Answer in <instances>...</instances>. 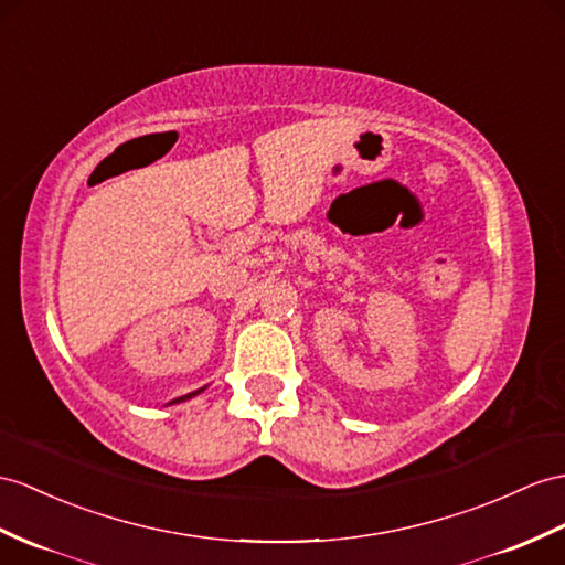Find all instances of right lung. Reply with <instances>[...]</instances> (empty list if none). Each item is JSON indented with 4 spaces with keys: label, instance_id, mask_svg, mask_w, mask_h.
I'll return each mask as SVG.
<instances>
[{
    "label": "right lung",
    "instance_id": "1",
    "mask_svg": "<svg viewBox=\"0 0 565 565\" xmlns=\"http://www.w3.org/2000/svg\"><path fill=\"white\" fill-rule=\"evenodd\" d=\"M203 388H199V391H194V393H189V395H182V397H177V401H172V403H184V401H189V397H194V395H199Z\"/></svg>",
    "mask_w": 565,
    "mask_h": 565
}]
</instances>
